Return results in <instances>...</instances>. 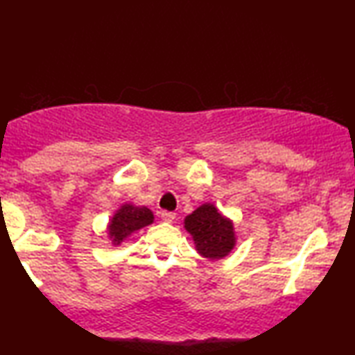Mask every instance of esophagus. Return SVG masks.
<instances>
[{
	"mask_svg": "<svg viewBox=\"0 0 355 355\" xmlns=\"http://www.w3.org/2000/svg\"><path fill=\"white\" fill-rule=\"evenodd\" d=\"M159 215H162V220L166 223H173L174 220H176V213H173V211H162Z\"/></svg>",
	"mask_w": 355,
	"mask_h": 355,
	"instance_id": "34e87169",
	"label": "esophagus"
}]
</instances>
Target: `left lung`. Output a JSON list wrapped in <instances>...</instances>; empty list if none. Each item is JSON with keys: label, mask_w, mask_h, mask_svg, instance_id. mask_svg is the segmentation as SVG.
Listing matches in <instances>:
<instances>
[{"label": "left lung", "mask_w": 355, "mask_h": 355, "mask_svg": "<svg viewBox=\"0 0 355 355\" xmlns=\"http://www.w3.org/2000/svg\"><path fill=\"white\" fill-rule=\"evenodd\" d=\"M184 227L192 236L196 250L205 259H225L236 245L234 223L213 203H203L187 215Z\"/></svg>", "instance_id": "left-lung-1"}]
</instances>
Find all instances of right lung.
Returning <instances> with one entry per match:
<instances>
[{
    "label": "right lung",
    "mask_w": 355,
    "mask_h": 355,
    "mask_svg": "<svg viewBox=\"0 0 355 355\" xmlns=\"http://www.w3.org/2000/svg\"><path fill=\"white\" fill-rule=\"evenodd\" d=\"M153 213L147 207H135L132 203H123L108 223L106 232L114 247H119L132 232L152 225Z\"/></svg>",
    "instance_id": "right-lung-1"
}]
</instances>
